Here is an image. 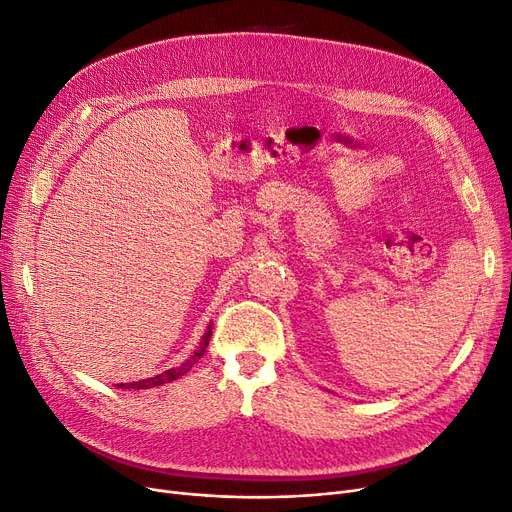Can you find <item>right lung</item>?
Returning a JSON list of instances; mask_svg holds the SVG:
<instances>
[{"mask_svg": "<svg viewBox=\"0 0 512 512\" xmlns=\"http://www.w3.org/2000/svg\"><path fill=\"white\" fill-rule=\"evenodd\" d=\"M209 341H211V326H209V330L205 332L203 341L198 343L196 351L190 355V358H188L184 364L175 366V368H169V370H165V372H161V374H154V376H150V379H142V381H136V383H121L119 387H121V389H150V387H159V385H165V383H171V381H175V379H180V376H184L198 360L203 358L205 351H207Z\"/></svg>", "mask_w": 512, "mask_h": 512, "instance_id": "right-lung-1", "label": "right lung"}]
</instances>
